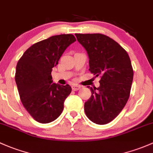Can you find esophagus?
Masks as SVG:
<instances>
[{"label":"esophagus","instance_id":"34e87169","mask_svg":"<svg viewBox=\"0 0 153 153\" xmlns=\"http://www.w3.org/2000/svg\"><path fill=\"white\" fill-rule=\"evenodd\" d=\"M81 88V86H79V85L73 84L72 86V89L73 90V91H78V90H79Z\"/></svg>","mask_w":153,"mask_h":153}]
</instances>
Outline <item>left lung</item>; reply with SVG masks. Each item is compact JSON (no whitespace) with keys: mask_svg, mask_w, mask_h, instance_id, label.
<instances>
[{"mask_svg":"<svg viewBox=\"0 0 153 153\" xmlns=\"http://www.w3.org/2000/svg\"><path fill=\"white\" fill-rule=\"evenodd\" d=\"M75 36L89 56L90 72L101 77L99 87H90L91 96L84 104L85 113L93 123L105 125L118 116L128 100L133 78L131 59L123 47L105 35Z\"/></svg>","mask_w":153,"mask_h":153,"instance_id":"8db88e82","label":"left lung"}]
</instances>
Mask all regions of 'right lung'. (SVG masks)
Returning <instances> with one entry per match:
<instances>
[{
	"label": "right lung",
	"instance_id": "right-lung-1",
	"mask_svg": "<svg viewBox=\"0 0 153 153\" xmlns=\"http://www.w3.org/2000/svg\"><path fill=\"white\" fill-rule=\"evenodd\" d=\"M75 41L72 34L51 36L30 46L17 62L15 81L20 100L39 123H51L63 111L72 88L53 83L51 72L64 51Z\"/></svg>",
	"mask_w": 153,
	"mask_h": 153
}]
</instances>
